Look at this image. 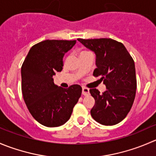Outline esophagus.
<instances>
[{
	"instance_id": "obj_1",
	"label": "esophagus",
	"mask_w": 156,
	"mask_h": 156,
	"mask_svg": "<svg viewBox=\"0 0 156 156\" xmlns=\"http://www.w3.org/2000/svg\"><path fill=\"white\" fill-rule=\"evenodd\" d=\"M89 94H90V92H89V89L87 88V87H82V94L84 95V96H87V95H88Z\"/></svg>"
}]
</instances>
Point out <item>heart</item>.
Here are the masks:
<instances>
[{"mask_svg": "<svg viewBox=\"0 0 156 156\" xmlns=\"http://www.w3.org/2000/svg\"><path fill=\"white\" fill-rule=\"evenodd\" d=\"M83 52H84H84H81V53H83ZM81 53H80V54H81Z\"/></svg>", "mask_w": 156, "mask_h": 156, "instance_id": "b5f03b06", "label": "heart"}]
</instances>
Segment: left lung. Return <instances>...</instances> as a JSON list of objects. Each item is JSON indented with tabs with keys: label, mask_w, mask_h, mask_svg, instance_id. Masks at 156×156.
Instances as JSON below:
<instances>
[{
	"label": "left lung",
	"mask_w": 156,
	"mask_h": 156,
	"mask_svg": "<svg viewBox=\"0 0 156 156\" xmlns=\"http://www.w3.org/2000/svg\"><path fill=\"white\" fill-rule=\"evenodd\" d=\"M96 55L94 76L101 77L107 90L102 94L90 89L95 104L90 114L98 123L113 126L126 116L133 104L136 90L134 61L123 43L112 39H78Z\"/></svg>",
	"instance_id": "8db88e82"
}]
</instances>
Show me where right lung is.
Masks as SVG:
<instances>
[{
    "instance_id": "1",
    "label": "right lung",
    "mask_w": 156,
    "mask_h": 156,
    "mask_svg": "<svg viewBox=\"0 0 156 156\" xmlns=\"http://www.w3.org/2000/svg\"><path fill=\"white\" fill-rule=\"evenodd\" d=\"M76 40H45L32 46L21 67L22 93L33 118L47 127H56L70 118L82 88L74 84L63 88L53 75L62 70L63 57Z\"/></svg>"
}]
</instances>
